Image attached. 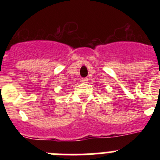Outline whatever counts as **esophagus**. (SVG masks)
Returning a JSON list of instances; mask_svg holds the SVG:
<instances>
[{
  "mask_svg": "<svg viewBox=\"0 0 160 160\" xmlns=\"http://www.w3.org/2000/svg\"><path fill=\"white\" fill-rule=\"evenodd\" d=\"M81 82H82V83H88V78H82Z\"/></svg>",
  "mask_w": 160,
  "mask_h": 160,
  "instance_id": "1",
  "label": "esophagus"
}]
</instances>
